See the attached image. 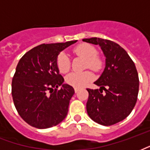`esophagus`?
<instances>
[{
	"label": "esophagus",
	"instance_id": "obj_1",
	"mask_svg": "<svg viewBox=\"0 0 150 150\" xmlns=\"http://www.w3.org/2000/svg\"><path fill=\"white\" fill-rule=\"evenodd\" d=\"M79 91V88H76V87H75V93H77V92Z\"/></svg>",
	"mask_w": 150,
	"mask_h": 150
}]
</instances>
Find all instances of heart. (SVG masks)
Segmentation results:
<instances>
[{
	"label": "heart",
	"instance_id": "1",
	"mask_svg": "<svg viewBox=\"0 0 150 150\" xmlns=\"http://www.w3.org/2000/svg\"><path fill=\"white\" fill-rule=\"evenodd\" d=\"M75 55L82 56L86 60V66L95 71H99L103 66V59L97 55V49L89 44H81L73 49ZM57 67L61 73H66L70 70L71 61L65 52H61L57 57ZM94 79V75L91 71H86L82 72H71L67 75L65 81L68 85L81 88L86 86Z\"/></svg>",
	"mask_w": 150,
	"mask_h": 150
}]
</instances>
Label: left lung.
<instances>
[{
	"label": "left lung",
	"mask_w": 150,
	"mask_h": 150,
	"mask_svg": "<svg viewBox=\"0 0 150 150\" xmlns=\"http://www.w3.org/2000/svg\"><path fill=\"white\" fill-rule=\"evenodd\" d=\"M83 40L98 45L106 57L105 68L95 82L100 89H86V111L95 122L111 126L125 119L137 103L139 79L136 67L128 53L113 41L97 37Z\"/></svg>",
	"instance_id": "left-lung-1"
}]
</instances>
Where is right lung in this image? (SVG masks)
Listing matches in <instances>:
<instances>
[{"mask_svg": "<svg viewBox=\"0 0 150 150\" xmlns=\"http://www.w3.org/2000/svg\"><path fill=\"white\" fill-rule=\"evenodd\" d=\"M76 42L40 44L19 61L12 82V95L18 114L30 126L50 128L66 117L75 90L64 83L56 61L63 50Z\"/></svg>", "mask_w": 150, "mask_h": 150, "instance_id": "right-lung-1", "label": "right lung"}]
</instances>
